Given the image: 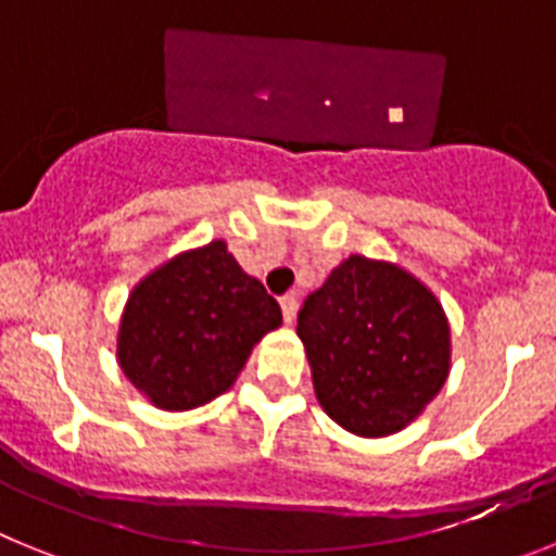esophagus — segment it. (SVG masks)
I'll list each match as a JSON object with an SVG mask.
<instances>
[{
  "instance_id": "1",
  "label": "esophagus",
  "mask_w": 556,
  "mask_h": 556,
  "mask_svg": "<svg viewBox=\"0 0 556 556\" xmlns=\"http://www.w3.org/2000/svg\"><path fill=\"white\" fill-rule=\"evenodd\" d=\"M279 307H282V318L291 325L293 318H296V296L293 293H285L282 299H279Z\"/></svg>"
}]
</instances>
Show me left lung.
<instances>
[{
  "label": "left lung",
  "instance_id": "left-lung-1",
  "mask_svg": "<svg viewBox=\"0 0 556 556\" xmlns=\"http://www.w3.org/2000/svg\"><path fill=\"white\" fill-rule=\"evenodd\" d=\"M296 336L318 405L355 437L403 431L451 371V325L442 302L389 260H341L305 299Z\"/></svg>",
  "mask_w": 556,
  "mask_h": 556
}]
</instances>
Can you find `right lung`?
Segmentation results:
<instances>
[{"label":"right lung","mask_w":556,"mask_h":556,"mask_svg":"<svg viewBox=\"0 0 556 556\" xmlns=\"http://www.w3.org/2000/svg\"><path fill=\"white\" fill-rule=\"evenodd\" d=\"M282 325L277 299L240 268L226 240L178 251L144 274L119 316L117 364L162 412L229 392L251 350Z\"/></svg>","instance_id":"add662e5"}]
</instances>
